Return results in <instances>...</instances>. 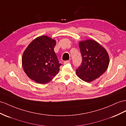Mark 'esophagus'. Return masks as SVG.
Listing matches in <instances>:
<instances>
[{"instance_id":"34e87169","label":"esophagus","mask_w":126,"mask_h":126,"mask_svg":"<svg viewBox=\"0 0 126 126\" xmlns=\"http://www.w3.org/2000/svg\"><path fill=\"white\" fill-rule=\"evenodd\" d=\"M70 63V61H65L64 62V64H66L67 63Z\"/></svg>"}]
</instances>
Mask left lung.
Instances as JSON below:
<instances>
[{"instance_id": "8db88e82", "label": "left lung", "mask_w": 126, "mask_h": 126, "mask_svg": "<svg viewBox=\"0 0 126 126\" xmlns=\"http://www.w3.org/2000/svg\"><path fill=\"white\" fill-rule=\"evenodd\" d=\"M79 46L82 62L76 70V73L83 81L91 82L107 70L109 64L108 54L104 48L93 40L80 42Z\"/></svg>"}]
</instances>
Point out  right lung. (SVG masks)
<instances>
[{"instance_id": "obj_1", "label": "right lung", "mask_w": 126, "mask_h": 126, "mask_svg": "<svg viewBox=\"0 0 126 126\" xmlns=\"http://www.w3.org/2000/svg\"><path fill=\"white\" fill-rule=\"evenodd\" d=\"M56 41L46 35L32 41L24 51L22 66L29 78L36 82L45 84L59 73L60 66L54 50Z\"/></svg>"}]
</instances>
